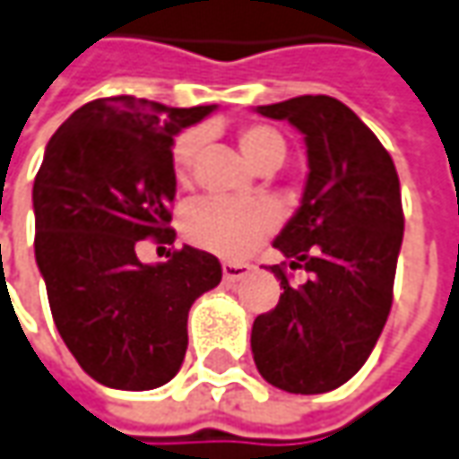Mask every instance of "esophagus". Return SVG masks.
<instances>
[{"mask_svg":"<svg viewBox=\"0 0 459 459\" xmlns=\"http://www.w3.org/2000/svg\"><path fill=\"white\" fill-rule=\"evenodd\" d=\"M221 273H224V281H239V278H245V275L250 273V265L247 263H224L221 265Z\"/></svg>","mask_w":459,"mask_h":459,"instance_id":"esophagus-1","label":"esophagus"}]
</instances>
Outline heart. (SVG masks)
<instances>
[{
  "label": "heart",
  "instance_id": "b5f03b06",
  "mask_svg": "<svg viewBox=\"0 0 459 459\" xmlns=\"http://www.w3.org/2000/svg\"><path fill=\"white\" fill-rule=\"evenodd\" d=\"M199 145V134L181 133L170 148V163L178 181L191 170V160ZM239 148L255 168L281 166L286 155V140L268 125H247L239 130ZM184 235L188 242L206 253L239 260L250 255L278 224V214L265 202H235L206 196L184 209Z\"/></svg>",
  "mask_w": 459,
  "mask_h": 459
}]
</instances>
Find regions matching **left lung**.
<instances>
[{"mask_svg": "<svg viewBox=\"0 0 459 459\" xmlns=\"http://www.w3.org/2000/svg\"><path fill=\"white\" fill-rule=\"evenodd\" d=\"M304 134L308 176L301 206L273 239L291 268L311 273L253 325L260 376L289 394H326L360 370L385 326L403 239L398 173L370 127L337 99L296 97L257 107Z\"/></svg>", "mask_w": 459, "mask_h": 459, "instance_id": "left-lung-1", "label": "left lung"}]
</instances>
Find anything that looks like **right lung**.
I'll return each mask as SVG.
<instances>
[{
  "instance_id": "obj_1",
  "label": "right lung",
  "mask_w": 459,
  "mask_h": 459,
  "mask_svg": "<svg viewBox=\"0 0 459 459\" xmlns=\"http://www.w3.org/2000/svg\"><path fill=\"white\" fill-rule=\"evenodd\" d=\"M217 107L94 99L58 127L32 186L35 260L53 322L91 378L151 391L173 378L188 344V308L221 281L212 253L184 245L145 265L137 242H173V137Z\"/></svg>"
}]
</instances>
